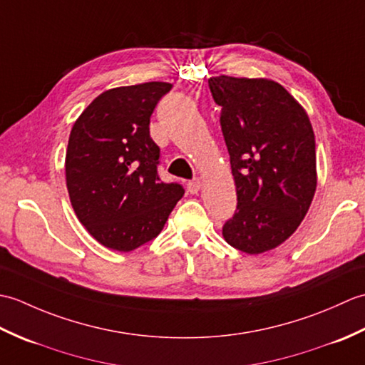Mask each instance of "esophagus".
Segmentation results:
<instances>
[{"instance_id":"obj_1","label":"esophagus","mask_w":365,"mask_h":365,"mask_svg":"<svg viewBox=\"0 0 365 365\" xmlns=\"http://www.w3.org/2000/svg\"><path fill=\"white\" fill-rule=\"evenodd\" d=\"M200 187H202V183H200V180H191L187 185V190H188L190 195H197V192L200 191Z\"/></svg>"}]
</instances>
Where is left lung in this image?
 Instances as JSON below:
<instances>
[{
  "label": "left lung",
  "instance_id": "8db88e82",
  "mask_svg": "<svg viewBox=\"0 0 365 365\" xmlns=\"http://www.w3.org/2000/svg\"><path fill=\"white\" fill-rule=\"evenodd\" d=\"M208 86L221 106L238 200L222 237L246 254L274 250L298 229L315 195L312 123L273 80L220 75Z\"/></svg>",
  "mask_w": 365,
  "mask_h": 365
}]
</instances>
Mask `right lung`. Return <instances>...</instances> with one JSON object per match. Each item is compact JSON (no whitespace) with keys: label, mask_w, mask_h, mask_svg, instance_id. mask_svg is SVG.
Wrapping results in <instances>:
<instances>
[{"label":"right lung","mask_w":365,"mask_h":365,"mask_svg":"<svg viewBox=\"0 0 365 365\" xmlns=\"http://www.w3.org/2000/svg\"><path fill=\"white\" fill-rule=\"evenodd\" d=\"M173 84L150 81L105 91L73 123L66 182L76 218L100 245L130 252L165 227L185 190L158 177L160 147L149 131Z\"/></svg>","instance_id":"add662e5"}]
</instances>
